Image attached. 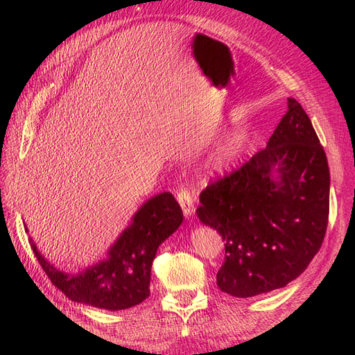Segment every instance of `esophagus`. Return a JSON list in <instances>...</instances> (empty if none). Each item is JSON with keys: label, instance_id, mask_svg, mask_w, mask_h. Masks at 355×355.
<instances>
[{"label": "esophagus", "instance_id": "obj_1", "mask_svg": "<svg viewBox=\"0 0 355 355\" xmlns=\"http://www.w3.org/2000/svg\"><path fill=\"white\" fill-rule=\"evenodd\" d=\"M176 197H178V201H179V204H180L182 210H184L185 216H187V218L191 216V214L194 213V200H192L191 191H189L188 188H185V187H180L179 191H178V194H176Z\"/></svg>", "mask_w": 355, "mask_h": 355}]
</instances>
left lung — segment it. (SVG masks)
Masks as SVG:
<instances>
[{"mask_svg": "<svg viewBox=\"0 0 355 355\" xmlns=\"http://www.w3.org/2000/svg\"><path fill=\"white\" fill-rule=\"evenodd\" d=\"M329 191L324 149L300 103L287 99L266 148L200 194L197 216L225 241L222 292L252 297L302 274L324 240Z\"/></svg>", "mask_w": 355, "mask_h": 355, "instance_id": "left-lung-1", "label": "left lung"}]
</instances>
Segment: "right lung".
Returning <instances> with one entry per match:
<instances>
[{
  "mask_svg": "<svg viewBox=\"0 0 355 355\" xmlns=\"http://www.w3.org/2000/svg\"><path fill=\"white\" fill-rule=\"evenodd\" d=\"M184 220L173 194L163 192L146 201L133 222L111 247L106 261L80 274H67L50 265L31 243L50 282L73 302L118 311L139 305L149 296L151 266L158 245ZM28 231V230H26Z\"/></svg>",
  "mask_w": 355,
  "mask_h": 355,
  "instance_id": "add662e5",
  "label": "right lung"
}]
</instances>
